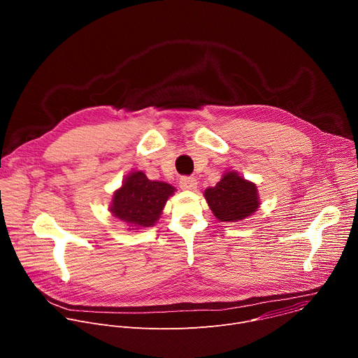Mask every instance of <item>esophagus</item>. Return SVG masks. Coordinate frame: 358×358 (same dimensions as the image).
I'll use <instances>...</instances> for the list:
<instances>
[{"mask_svg":"<svg viewBox=\"0 0 358 358\" xmlns=\"http://www.w3.org/2000/svg\"><path fill=\"white\" fill-rule=\"evenodd\" d=\"M180 187L182 189H195L196 188V180L194 177H181Z\"/></svg>","mask_w":358,"mask_h":358,"instance_id":"34e87169","label":"esophagus"}]
</instances>
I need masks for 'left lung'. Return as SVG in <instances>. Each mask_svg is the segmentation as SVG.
<instances>
[{"mask_svg":"<svg viewBox=\"0 0 358 358\" xmlns=\"http://www.w3.org/2000/svg\"><path fill=\"white\" fill-rule=\"evenodd\" d=\"M214 215L222 222H236L250 217L259 208L257 185L236 171L225 173L215 187L203 192Z\"/></svg>","mask_w":358,"mask_h":358,"instance_id":"1","label":"left lung"}]
</instances>
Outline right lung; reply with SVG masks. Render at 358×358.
I'll return each instance as SVG.
<instances>
[{"label": "right lung", "instance_id": "right-lung-1", "mask_svg": "<svg viewBox=\"0 0 358 358\" xmlns=\"http://www.w3.org/2000/svg\"><path fill=\"white\" fill-rule=\"evenodd\" d=\"M176 188L163 181H151L143 171L130 173L115 191L109 211L126 222L129 229L155 225Z\"/></svg>", "mask_w": 358, "mask_h": 358}]
</instances>
